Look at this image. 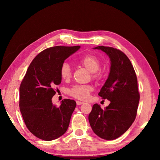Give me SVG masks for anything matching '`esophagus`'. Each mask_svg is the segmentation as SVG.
Returning <instances> with one entry per match:
<instances>
[{
  "mask_svg": "<svg viewBox=\"0 0 160 160\" xmlns=\"http://www.w3.org/2000/svg\"><path fill=\"white\" fill-rule=\"evenodd\" d=\"M83 104V102H80V101H77V104L78 106H79V105H81V104Z\"/></svg>",
  "mask_w": 160,
  "mask_h": 160,
  "instance_id": "1",
  "label": "esophagus"
}]
</instances>
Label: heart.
I'll return each mask as SVG.
<instances>
[{
  "label": "heart",
  "mask_w": 160,
  "mask_h": 160,
  "mask_svg": "<svg viewBox=\"0 0 160 160\" xmlns=\"http://www.w3.org/2000/svg\"><path fill=\"white\" fill-rule=\"evenodd\" d=\"M79 63L91 72L93 79L97 80L101 78L102 72L99 70L101 66V62L97 56L91 54H87L80 59ZM60 76L65 81H68L71 79L72 69L68 63L65 62L62 64L60 68ZM93 89V88L90 85H76L69 90V94L77 99L86 100L89 97Z\"/></svg>",
  "instance_id": "b5f03b06"
}]
</instances>
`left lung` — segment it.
<instances>
[{"mask_svg":"<svg viewBox=\"0 0 160 160\" xmlns=\"http://www.w3.org/2000/svg\"><path fill=\"white\" fill-rule=\"evenodd\" d=\"M94 49L102 50L110 58V72L98 95L111 102L105 110L95 104L89 121L96 135L113 140L122 136L135 121L139 101L138 79L130 60L121 50L104 46Z\"/></svg>","mask_w":160,"mask_h":160,"instance_id":"1","label":"left lung"}]
</instances>
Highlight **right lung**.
Masks as SVG:
<instances>
[{"mask_svg":"<svg viewBox=\"0 0 160 160\" xmlns=\"http://www.w3.org/2000/svg\"><path fill=\"white\" fill-rule=\"evenodd\" d=\"M80 48L56 46L45 49L32 60L21 83L19 102L23 120L29 131L41 139H57L69 127L77 103L65 98L58 108L52 98L62 81V64Z\"/></svg>","mask_w":160,"mask_h":160,"instance_id":"add662e5","label":"right lung"}]
</instances>
